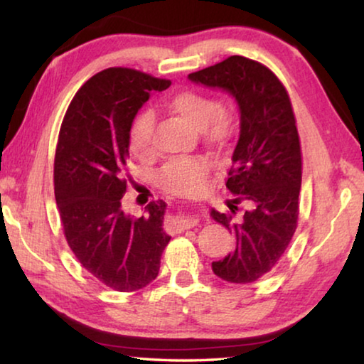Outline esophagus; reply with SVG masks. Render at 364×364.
Listing matches in <instances>:
<instances>
[{
    "mask_svg": "<svg viewBox=\"0 0 364 364\" xmlns=\"http://www.w3.org/2000/svg\"><path fill=\"white\" fill-rule=\"evenodd\" d=\"M197 223H199V218L196 215H189V213H183L180 217H176L170 221L167 225V230L170 232H181L184 230H189V228H194Z\"/></svg>",
    "mask_w": 364,
    "mask_h": 364,
    "instance_id": "esophagus-1",
    "label": "esophagus"
}]
</instances>
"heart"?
Returning a JSON list of instances; mask_svg holds the SVG:
<instances>
[{
	"label": "heart",
	"instance_id": "1",
	"mask_svg": "<svg viewBox=\"0 0 364 364\" xmlns=\"http://www.w3.org/2000/svg\"><path fill=\"white\" fill-rule=\"evenodd\" d=\"M168 110L180 117L188 125L200 130L208 144L225 146L236 130V117L226 104H217L210 95L186 90L171 96ZM130 147L138 157H147L154 152V115L149 110L136 115L130 128ZM210 173L208 159L176 157L168 160L159 173V183L173 194L191 196L199 193L207 184Z\"/></svg>",
	"mask_w": 364,
	"mask_h": 364
}]
</instances>
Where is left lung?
I'll return each mask as SVG.
<instances>
[{
  "label": "left lung",
  "instance_id": "8db88e82",
  "mask_svg": "<svg viewBox=\"0 0 364 364\" xmlns=\"http://www.w3.org/2000/svg\"><path fill=\"white\" fill-rule=\"evenodd\" d=\"M189 80L228 91L241 112L226 181L234 199L230 212L212 210L236 237V249L212 269L223 281L250 284L279 262L297 230L301 151L291 97L267 65L244 56L189 73ZM239 203L246 207L241 215Z\"/></svg>",
  "mask_w": 364,
  "mask_h": 364
}]
</instances>
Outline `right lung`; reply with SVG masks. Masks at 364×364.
Segmentation results:
<instances>
[{
	"mask_svg": "<svg viewBox=\"0 0 364 364\" xmlns=\"http://www.w3.org/2000/svg\"><path fill=\"white\" fill-rule=\"evenodd\" d=\"M170 80L110 67L91 77L73 96L60 125L54 157V194L64 236L82 267L102 284L133 292L157 278L165 202H149L143 217L122 210L127 193L130 128L151 91Z\"/></svg>",
	"mask_w": 364,
	"mask_h": 364,
	"instance_id": "obj_1",
	"label": "right lung"
}]
</instances>
